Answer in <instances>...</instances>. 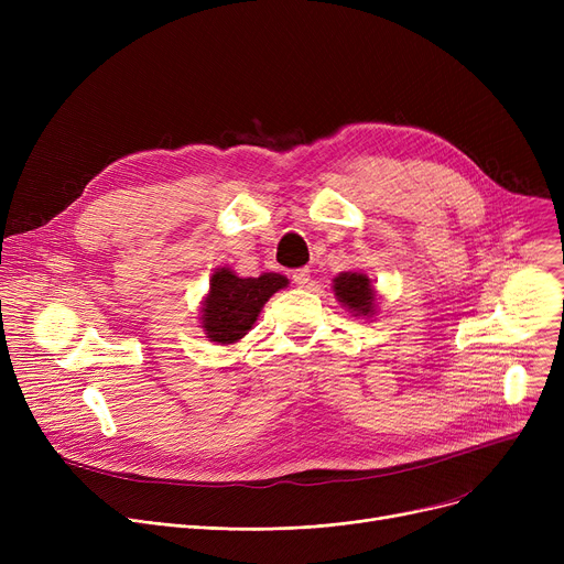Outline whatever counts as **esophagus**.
I'll use <instances>...</instances> for the list:
<instances>
[{"label": "esophagus", "instance_id": "esophagus-1", "mask_svg": "<svg viewBox=\"0 0 564 564\" xmlns=\"http://www.w3.org/2000/svg\"><path fill=\"white\" fill-rule=\"evenodd\" d=\"M292 281L297 288H308L311 283V270H306V267H302V270H294L292 272Z\"/></svg>", "mask_w": 564, "mask_h": 564}]
</instances>
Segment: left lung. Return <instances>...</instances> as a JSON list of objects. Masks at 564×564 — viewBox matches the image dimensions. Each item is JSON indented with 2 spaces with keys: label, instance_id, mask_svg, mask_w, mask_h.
Returning a JSON list of instances; mask_svg holds the SVG:
<instances>
[{
  "label": "left lung",
  "instance_id": "obj_1",
  "mask_svg": "<svg viewBox=\"0 0 564 564\" xmlns=\"http://www.w3.org/2000/svg\"><path fill=\"white\" fill-rule=\"evenodd\" d=\"M336 300L354 317H375L377 315V288L364 272H340L334 279Z\"/></svg>",
  "mask_w": 564,
  "mask_h": 564
}]
</instances>
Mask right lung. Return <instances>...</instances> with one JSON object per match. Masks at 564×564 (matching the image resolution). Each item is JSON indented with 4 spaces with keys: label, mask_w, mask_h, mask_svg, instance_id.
<instances>
[{
    "label": "right lung",
    "mask_w": 564,
    "mask_h": 564,
    "mask_svg": "<svg viewBox=\"0 0 564 564\" xmlns=\"http://www.w3.org/2000/svg\"><path fill=\"white\" fill-rule=\"evenodd\" d=\"M288 279L276 272L260 276H237L230 267H217L210 290L200 302V329L215 345L240 343L251 329L274 292L288 288Z\"/></svg>",
    "instance_id": "obj_1"
}]
</instances>
